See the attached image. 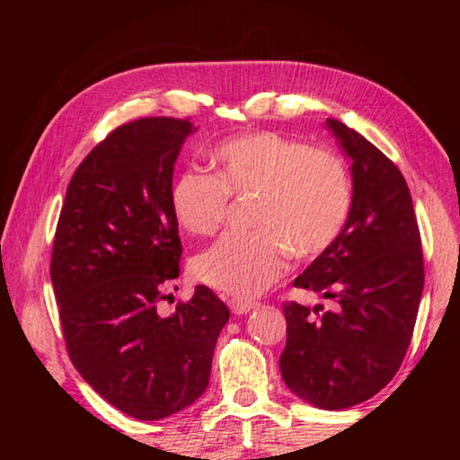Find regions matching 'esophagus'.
I'll return each mask as SVG.
<instances>
[{"instance_id": "34e87169", "label": "esophagus", "mask_w": 460, "mask_h": 460, "mask_svg": "<svg viewBox=\"0 0 460 460\" xmlns=\"http://www.w3.org/2000/svg\"><path fill=\"white\" fill-rule=\"evenodd\" d=\"M258 306L255 302H247V300H229V308L233 314H247Z\"/></svg>"}]
</instances>
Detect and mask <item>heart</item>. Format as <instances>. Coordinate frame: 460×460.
I'll use <instances>...</instances> for the list:
<instances>
[{
    "label": "heart",
    "instance_id": "1",
    "mask_svg": "<svg viewBox=\"0 0 460 460\" xmlns=\"http://www.w3.org/2000/svg\"><path fill=\"white\" fill-rule=\"evenodd\" d=\"M215 178L182 172L170 190L178 225L213 235L227 197H253L247 235H227L192 261V274L235 300H252L284 276L288 249L298 258L326 252L351 211V181L339 155L276 131L231 137L208 155Z\"/></svg>",
    "mask_w": 460,
    "mask_h": 460
}]
</instances>
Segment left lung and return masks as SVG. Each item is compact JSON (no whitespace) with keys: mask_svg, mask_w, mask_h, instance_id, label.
Masks as SVG:
<instances>
[{"mask_svg":"<svg viewBox=\"0 0 460 460\" xmlns=\"http://www.w3.org/2000/svg\"><path fill=\"white\" fill-rule=\"evenodd\" d=\"M326 128L351 160V211L341 235L294 286L334 298L337 308L316 318L286 302L279 371L300 400L345 410L376 395L400 369L422 298L424 260L398 166L345 123L326 119Z\"/></svg>","mask_w":460,"mask_h":460,"instance_id":"left-lung-1","label":"left lung"}]
</instances>
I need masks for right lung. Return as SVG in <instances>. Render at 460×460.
Returning a JSON list of instances; mask_svg holds the SVG:
<instances>
[{"label": "right lung", "instance_id": "1", "mask_svg": "<svg viewBox=\"0 0 460 460\" xmlns=\"http://www.w3.org/2000/svg\"><path fill=\"white\" fill-rule=\"evenodd\" d=\"M189 119L144 118L113 129L68 182L50 278L68 357L101 398L137 420H160L208 385L229 308L194 288L174 314L155 305L181 274L170 207Z\"/></svg>", "mask_w": 460, "mask_h": 460}]
</instances>
